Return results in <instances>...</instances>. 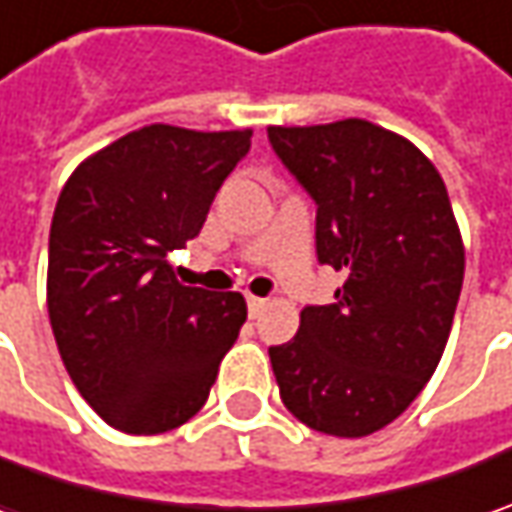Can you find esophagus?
<instances>
[{
	"instance_id": "1",
	"label": "esophagus",
	"mask_w": 512,
	"mask_h": 512,
	"mask_svg": "<svg viewBox=\"0 0 512 512\" xmlns=\"http://www.w3.org/2000/svg\"><path fill=\"white\" fill-rule=\"evenodd\" d=\"M267 307V299H259V296H247V313L256 319V316H262V310Z\"/></svg>"
}]
</instances>
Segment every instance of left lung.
<instances>
[{"mask_svg":"<svg viewBox=\"0 0 512 512\" xmlns=\"http://www.w3.org/2000/svg\"><path fill=\"white\" fill-rule=\"evenodd\" d=\"M316 202V256L344 276L270 347L285 407L307 427L362 439L430 382L453 327L464 245L439 170L404 136L364 119L267 128Z\"/></svg>","mask_w":512,"mask_h":512,"instance_id":"left-lung-1","label":"left lung"}]
</instances>
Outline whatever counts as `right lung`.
<instances>
[{
	"label": "right lung",
	"instance_id": "1",
	"mask_svg": "<svg viewBox=\"0 0 512 512\" xmlns=\"http://www.w3.org/2000/svg\"><path fill=\"white\" fill-rule=\"evenodd\" d=\"M250 136L148 125L88 156L59 193L50 327L82 399L122 433L193 419L245 325L242 293L179 285L168 256L199 236Z\"/></svg>",
	"mask_w": 512,
	"mask_h": 512
}]
</instances>
